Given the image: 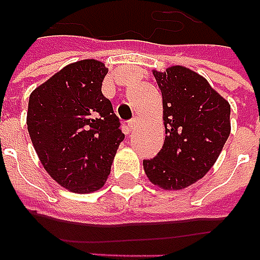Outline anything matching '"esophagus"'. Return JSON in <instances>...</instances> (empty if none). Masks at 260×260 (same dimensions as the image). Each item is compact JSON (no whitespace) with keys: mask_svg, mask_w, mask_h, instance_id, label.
I'll return each instance as SVG.
<instances>
[{"mask_svg":"<svg viewBox=\"0 0 260 260\" xmlns=\"http://www.w3.org/2000/svg\"><path fill=\"white\" fill-rule=\"evenodd\" d=\"M137 126H138V120L136 118L132 119V120H128V122H127L128 132H132V130H134V128L137 127Z\"/></svg>","mask_w":260,"mask_h":260,"instance_id":"esophagus-1","label":"esophagus"}]
</instances>
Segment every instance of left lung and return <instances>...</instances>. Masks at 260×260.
Listing matches in <instances>:
<instances>
[{"mask_svg":"<svg viewBox=\"0 0 260 260\" xmlns=\"http://www.w3.org/2000/svg\"><path fill=\"white\" fill-rule=\"evenodd\" d=\"M163 99L165 144L144 160L152 183L167 190L190 186L218 159L230 134V105L210 83L189 68L153 71Z\"/></svg>","mask_w":260,"mask_h":260,"instance_id":"left-lung-1","label":"left lung"}]
</instances>
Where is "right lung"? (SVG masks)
Listing matches in <instances>:
<instances>
[{"label":"right lung","mask_w":260,"mask_h":260,"mask_svg":"<svg viewBox=\"0 0 260 260\" xmlns=\"http://www.w3.org/2000/svg\"><path fill=\"white\" fill-rule=\"evenodd\" d=\"M108 70L97 60L70 64L30 95L27 128L48 174L68 190L89 193L107 181L120 120L101 86Z\"/></svg>","instance_id":"right-lung-1"}]
</instances>
